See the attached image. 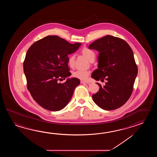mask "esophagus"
Instances as JSON below:
<instances>
[{"instance_id": "esophagus-1", "label": "esophagus", "mask_w": 157, "mask_h": 157, "mask_svg": "<svg viewBox=\"0 0 157 157\" xmlns=\"http://www.w3.org/2000/svg\"><path fill=\"white\" fill-rule=\"evenodd\" d=\"M80 83H89V82H87V81H80Z\"/></svg>"}]
</instances>
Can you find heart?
I'll return each instance as SVG.
<instances>
[{
    "instance_id": "obj_1",
    "label": "heart",
    "mask_w": 157,
    "mask_h": 157,
    "mask_svg": "<svg viewBox=\"0 0 157 157\" xmlns=\"http://www.w3.org/2000/svg\"><path fill=\"white\" fill-rule=\"evenodd\" d=\"M81 53L84 56L86 57L87 59L91 62H94L96 55L93 50H91L87 48H83L81 50ZM75 55H71L68 59V64L71 67H73L75 65ZM90 75V72L87 70H77L73 72V76L78 79L81 80H86L87 77Z\"/></svg>"
}]
</instances>
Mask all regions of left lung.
<instances>
[{
	"label": "left lung",
	"instance_id": "1",
	"mask_svg": "<svg viewBox=\"0 0 157 157\" xmlns=\"http://www.w3.org/2000/svg\"><path fill=\"white\" fill-rule=\"evenodd\" d=\"M89 48L99 52L98 69L91 77L107 81L104 86L97 83L100 87L92 96L94 101L104 110L116 109L126 103L133 91L137 74L133 52L126 41L110 35L94 41Z\"/></svg>",
	"mask_w": 157,
	"mask_h": 157
}]
</instances>
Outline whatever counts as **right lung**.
<instances>
[{"instance_id":"1","label":"right lung","mask_w":157,"mask_h":157,"mask_svg":"<svg viewBox=\"0 0 157 157\" xmlns=\"http://www.w3.org/2000/svg\"><path fill=\"white\" fill-rule=\"evenodd\" d=\"M81 43L72 44L58 36H47L29 48L24 62L27 89L40 106L50 111L67 105L80 81L71 76L68 55L75 52Z\"/></svg>"}]
</instances>
